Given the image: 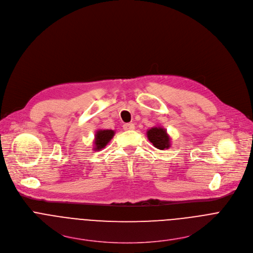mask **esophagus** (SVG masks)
I'll use <instances>...</instances> for the list:
<instances>
[{"label": "esophagus", "instance_id": "1", "mask_svg": "<svg viewBox=\"0 0 253 253\" xmlns=\"http://www.w3.org/2000/svg\"><path fill=\"white\" fill-rule=\"evenodd\" d=\"M123 129L126 130V131H131V130H134L135 129V125L133 123H125L123 125Z\"/></svg>", "mask_w": 253, "mask_h": 253}]
</instances>
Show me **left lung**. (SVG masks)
<instances>
[{
	"label": "left lung",
	"instance_id": "1",
	"mask_svg": "<svg viewBox=\"0 0 253 253\" xmlns=\"http://www.w3.org/2000/svg\"><path fill=\"white\" fill-rule=\"evenodd\" d=\"M148 140L154 145L155 148L160 150L169 149L171 147V138L167 130L161 126L153 127L147 131Z\"/></svg>",
	"mask_w": 253,
	"mask_h": 253
}]
</instances>
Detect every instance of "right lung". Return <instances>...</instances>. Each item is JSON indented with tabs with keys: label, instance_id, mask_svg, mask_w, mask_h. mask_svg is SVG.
<instances>
[{
	"label": "right lung",
	"instance_id": "1",
	"mask_svg": "<svg viewBox=\"0 0 253 253\" xmlns=\"http://www.w3.org/2000/svg\"><path fill=\"white\" fill-rule=\"evenodd\" d=\"M115 131L105 129V130H97L95 133V139H94V151H100L101 149L105 148V146L111 141V139L114 137Z\"/></svg>",
	"mask_w": 253,
	"mask_h": 253
}]
</instances>
